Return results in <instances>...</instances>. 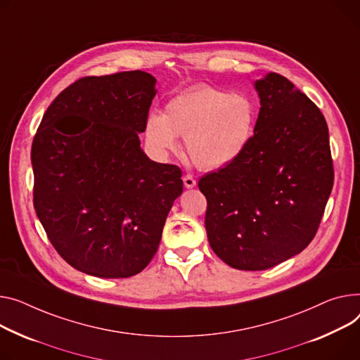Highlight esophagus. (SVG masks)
<instances>
[{"label": "esophagus", "instance_id": "esophagus-1", "mask_svg": "<svg viewBox=\"0 0 360 360\" xmlns=\"http://www.w3.org/2000/svg\"><path fill=\"white\" fill-rule=\"evenodd\" d=\"M182 179H184L185 188H194L197 185V181H195V178L193 175H185Z\"/></svg>", "mask_w": 360, "mask_h": 360}]
</instances>
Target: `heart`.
Listing matches in <instances>:
<instances>
[{
	"instance_id": "1",
	"label": "heart",
	"mask_w": 360,
	"mask_h": 360,
	"mask_svg": "<svg viewBox=\"0 0 360 360\" xmlns=\"http://www.w3.org/2000/svg\"><path fill=\"white\" fill-rule=\"evenodd\" d=\"M255 130V105L243 94L212 85L189 88L166 103L163 115L150 114L146 139L158 152L178 150L185 137L188 156L207 171L240 158Z\"/></svg>"
}]
</instances>
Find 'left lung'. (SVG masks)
<instances>
[{"instance_id":"8db88e82","label":"left lung","mask_w":360,"mask_h":360,"mask_svg":"<svg viewBox=\"0 0 360 360\" xmlns=\"http://www.w3.org/2000/svg\"><path fill=\"white\" fill-rule=\"evenodd\" d=\"M260 111L240 158L198 181L214 253L240 271H265L313 240L334 169L320 108L285 77L255 82Z\"/></svg>"}]
</instances>
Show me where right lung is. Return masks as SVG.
Wrapping results in <instances>:
<instances>
[{"label": "right lung", "instance_id": "add662e5", "mask_svg": "<svg viewBox=\"0 0 360 360\" xmlns=\"http://www.w3.org/2000/svg\"><path fill=\"white\" fill-rule=\"evenodd\" d=\"M155 84L141 70L84 77L53 100L34 134L36 214L56 252L84 274L145 269L182 194L179 167L140 149Z\"/></svg>", "mask_w": 360, "mask_h": 360}]
</instances>
